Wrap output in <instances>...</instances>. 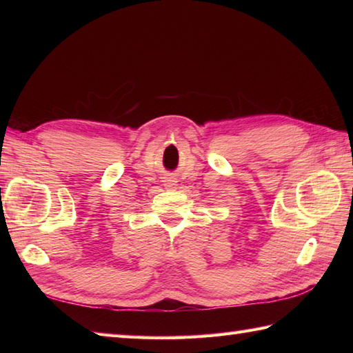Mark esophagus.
<instances>
[{
  "mask_svg": "<svg viewBox=\"0 0 353 353\" xmlns=\"http://www.w3.org/2000/svg\"><path fill=\"white\" fill-rule=\"evenodd\" d=\"M165 183V186H167V188H176V185H177V181L174 177H165V181H163Z\"/></svg>",
  "mask_w": 353,
  "mask_h": 353,
  "instance_id": "34e87169",
  "label": "esophagus"
}]
</instances>
